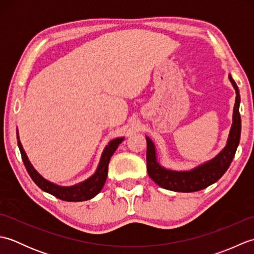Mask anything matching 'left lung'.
Here are the masks:
<instances>
[{
	"mask_svg": "<svg viewBox=\"0 0 254 254\" xmlns=\"http://www.w3.org/2000/svg\"><path fill=\"white\" fill-rule=\"evenodd\" d=\"M229 80L233 84L236 90V101L233 113V124H231L230 132L227 143L222 152L215 156L206 163L199 165L195 168L187 171H176L166 169L161 166L156 156L155 145L152 139L146 136L147 150L146 161L148 176L153 181L166 190L176 192H195L203 190L208 186L219 180L225 174L233 161L237 147L240 142L241 134V118L239 113L240 106V94L238 86L229 75Z\"/></svg>",
	"mask_w": 254,
	"mask_h": 254,
	"instance_id": "8db88e82",
	"label": "left lung"
}]
</instances>
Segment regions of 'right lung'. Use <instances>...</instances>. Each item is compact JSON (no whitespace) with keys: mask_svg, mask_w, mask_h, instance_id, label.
I'll use <instances>...</instances> for the list:
<instances>
[{"mask_svg":"<svg viewBox=\"0 0 254 254\" xmlns=\"http://www.w3.org/2000/svg\"><path fill=\"white\" fill-rule=\"evenodd\" d=\"M17 139H18L17 143H18L20 154H21V158H23L26 169L28 171L31 179L34 180V182L41 189L42 191L52 194L53 196L60 198L62 201L82 202V201H87V199L93 198L101 191V189L104 188L105 182L107 180V176H108V165H109L111 156L116 152L119 144H121L123 142L124 137H118L108 143V145L104 149V152H102L99 165L97 167L95 174L91 177H89L87 180L79 182L77 185H74L71 187H61L45 179V178L42 177L39 172L34 168V167H32L31 163L28 160V157H27V155L23 148V145H21L19 141L18 130H17Z\"/></svg>","mask_w":254,"mask_h":254,"instance_id":"right-lung-1","label":"right lung"}]
</instances>
